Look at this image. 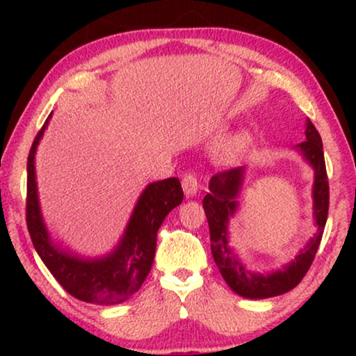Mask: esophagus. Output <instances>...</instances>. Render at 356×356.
<instances>
[{"label": "esophagus", "instance_id": "obj_1", "mask_svg": "<svg viewBox=\"0 0 356 356\" xmlns=\"http://www.w3.org/2000/svg\"><path fill=\"white\" fill-rule=\"evenodd\" d=\"M181 184H183L184 194H186L188 197H193V196H196L197 191H199V179H197L196 175H194L193 172H188V173H184V177H183V181H181Z\"/></svg>", "mask_w": 356, "mask_h": 356}]
</instances>
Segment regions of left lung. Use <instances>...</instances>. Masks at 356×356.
Masks as SVG:
<instances>
[{
	"instance_id": "obj_1",
	"label": "left lung",
	"mask_w": 356,
	"mask_h": 356,
	"mask_svg": "<svg viewBox=\"0 0 356 356\" xmlns=\"http://www.w3.org/2000/svg\"><path fill=\"white\" fill-rule=\"evenodd\" d=\"M300 150L303 152L306 160L314 168V217L318 235L311 240L303 251L295 257L293 262L284 267V270H277L274 274L262 275L248 272L240 261L236 259L227 241V225L230 217L235 213L238 202L235 201L240 191L243 168H230L218 172L211 178L209 191L204 197L202 206L209 222V232H211V250L213 261L220 270V274L228 286L235 293L251 300L270 298L286 291L293 290L296 285L303 280L306 272L313 264L316 252L319 250L321 238H323L325 220L329 212V179L325 172L323 140L318 129L308 120L306 123V140L301 143Z\"/></svg>"
}]
</instances>
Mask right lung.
Wrapping results in <instances>:
<instances>
[{"label": "right lung", "instance_id": "obj_1", "mask_svg": "<svg viewBox=\"0 0 356 356\" xmlns=\"http://www.w3.org/2000/svg\"><path fill=\"white\" fill-rule=\"evenodd\" d=\"M51 115L33 139L27 159L26 222L32 243L53 277L74 298L94 305H116L140 289L152 267L157 232L168 212L183 202L178 178L150 183L136 204L123 240L110 256L102 259H79L51 245L43 225L37 199L35 150Z\"/></svg>", "mask_w": 356, "mask_h": 356}]
</instances>
